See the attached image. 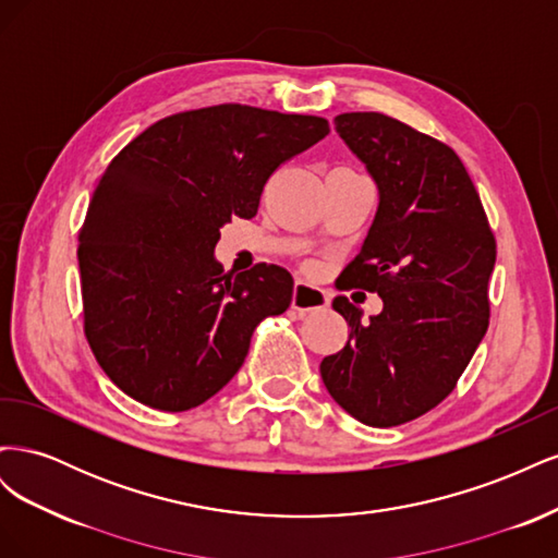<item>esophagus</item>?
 <instances>
[{
    "label": "esophagus",
    "mask_w": 558,
    "mask_h": 558,
    "mask_svg": "<svg viewBox=\"0 0 558 558\" xmlns=\"http://www.w3.org/2000/svg\"><path fill=\"white\" fill-rule=\"evenodd\" d=\"M291 307L300 314H312V312H318V310H326L328 307V295H326V291L316 289V286H312V283L295 281Z\"/></svg>",
    "instance_id": "obj_1"
}]
</instances>
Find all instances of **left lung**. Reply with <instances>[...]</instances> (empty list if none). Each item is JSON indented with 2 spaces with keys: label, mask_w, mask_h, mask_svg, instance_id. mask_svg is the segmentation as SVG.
<instances>
[{
  "label": "left lung",
  "mask_w": 558,
  "mask_h": 558,
  "mask_svg": "<svg viewBox=\"0 0 558 558\" xmlns=\"http://www.w3.org/2000/svg\"><path fill=\"white\" fill-rule=\"evenodd\" d=\"M335 128L379 189L377 216L337 289H363L384 310L349 324L342 351L320 361L335 402L365 426L391 428L437 408L488 328L496 238L480 193L453 148L377 111H351Z\"/></svg>",
  "instance_id": "1"
}]
</instances>
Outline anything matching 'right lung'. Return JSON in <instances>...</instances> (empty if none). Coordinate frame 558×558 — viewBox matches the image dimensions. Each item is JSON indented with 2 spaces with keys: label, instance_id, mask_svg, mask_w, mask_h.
I'll return each mask as SVG.
<instances>
[{
  "label": "right lung",
  "instance_id": "1",
  "mask_svg": "<svg viewBox=\"0 0 558 558\" xmlns=\"http://www.w3.org/2000/svg\"><path fill=\"white\" fill-rule=\"evenodd\" d=\"M330 132L326 118L246 105L181 111L144 130L99 179L78 230L83 332L123 393L185 412L238 375L293 277L214 260L232 216H256L267 179Z\"/></svg>",
  "mask_w": 558,
  "mask_h": 558
}]
</instances>
